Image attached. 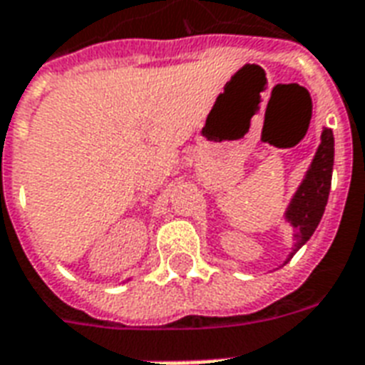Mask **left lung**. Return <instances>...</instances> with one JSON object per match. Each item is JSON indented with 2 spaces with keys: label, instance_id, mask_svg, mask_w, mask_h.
<instances>
[{
  "label": "left lung",
  "instance_id": "left-lung-1",
  "mask_svg": "<svg viewBox=\"0 0 365 365\" xmlns=\"http://www.w3.org/2000/svg\"><path fill=\"white\" fill-rule=\"evenodd\" d=\"M333 160L334 137L333 131L325 128L321 133V145L313 156L312 166L286 210V220L294 226L296 244L292 255L312 237L325 212L329 191H331V178H333Z\"/></svg>",
  "mask_w": 365,
  "mask_h": 365
}]
</instances>
